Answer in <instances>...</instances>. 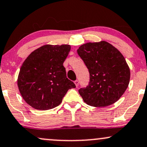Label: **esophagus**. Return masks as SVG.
I'll use <instances>...</instances> for the list:
<instances>
[{
    "label": "esophagus",
    "instance_id": "1",
    "mask_svg": "<svg viewBox=\"0 0 147 147\" xmlns=\"http://www.w3.org/2000/svg\"><path fill=\"white\" fill-rule=\"evenodd\" d=\"M75 86H79V81L78 80H76V81H75Z\"/></svg>",
    "mask_w": 147,
    "mask_h": 147
}]
</instances>
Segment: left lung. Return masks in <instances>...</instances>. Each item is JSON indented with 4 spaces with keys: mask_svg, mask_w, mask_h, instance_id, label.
I'll return each mask as SVG.
<instances>
[{
    "mask_svg": "<svg viewBox=\"0 0 147 147\" xmlns=\"http://www.w3.org/2000/svg\"><path fill=\"white\" fill-rule=\"evenodd\" d=\"M77 53L90 73V82L79 90L84 102L94 107L115 103L129 86L130 69L122 54L105 41L84 43Z\"/></svg>",
    "mask_w": 147,
    "mask_h": 147,
    "instance_id": "left-lung-1",
    "label": "left lung"
}]
</instances>
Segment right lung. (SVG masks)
I'll use <instances>...</instances> for the list:
<instances>
[{
	"label": "right lung",
	"instance_id": "right-lung-1",
	"mask_svg": "<svg viewBox=\"0 0 147 147\" xmlns=\"http://www.w3.org/2000/svg\"><path fill=\"white\" fill-rule=\"evenodd\" d=\"M70 45H44L30 54L21 65L17 84L25 102L40 111L59 106L75 84L67 78L63 62Z\"/></svg>",
	"mask_w": 147,
	"mask_h": 147
}]
</instances>
